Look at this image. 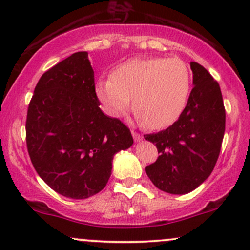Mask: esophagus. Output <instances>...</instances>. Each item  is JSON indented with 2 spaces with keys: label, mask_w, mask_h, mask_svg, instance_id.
<instances>
[{
  "label": "esophagus",
  "mask_w": 250,
  "mask_h": 250,
  "mask_svg": "<svg viewBox=\"0 0 250 250\" xmlns=\"http://www.w3.org/2000/svg\"><path fill=\"white\" fill-rule=\"evenodd\" d=\"M131 134H133V137H134V140L136 142H139V141H141V140L143 139V136L142 135H140L139 133H136V131H131Z\"/></svg>",
  "instance_id": "obj_1"
}]
</instances>
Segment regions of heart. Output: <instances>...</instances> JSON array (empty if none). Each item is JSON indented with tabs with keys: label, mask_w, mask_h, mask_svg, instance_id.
Wrapping results in <instances>:
<instances>
[{
	"label": "heart",
	"mask_w": 250,
	"mask_h": 250,
	"mask_svg": "<svg viewBox=\"0 0 250 250\" xmlns=\"http://www.w3.org/2000/svg\"><path fill=\"white\" fill-rule=\"evenodd\" d=\"M191 74L182 60L135 57L121 63L110 77L96 84V95L111 116L120 117L133 108L137 120L150 129L174 125L187 105Z\"/></svg>",
	"instance_id": "heart-1"
}]
</instances>
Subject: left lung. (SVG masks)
<instances>
[{
  "mask_svg": "<svg viewBox=\"0 0 250 250\" xmlns=\"http://www.w3.org/2000/svg\"><path fill=\"white\" fill-rule=\"evenodd\" d=\"M194 88L176 122L145 139L159 157L145 168L154 186L169 194H187L208 179L219 159L226 109L217 81L205 67L190 62Z\"/></svg>",
  "mask_w": 250,
  "mask_h": 250,
  "instance_id": "obj_1",
  "label": "left lung"
}]
</instances>
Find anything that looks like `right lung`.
<instances>
[{"label": "right lung", "mask_w": 250, "mask_h": 250, "mask_svg": "<svg viewBox=\"0 0 250 250\" xmlns=\"http://www.w3.org/2000/svg\"><path fill=\"white\" fill-rule=\"evenodd\" d=\"M25 141L36 173L56 193L81 200L105 187L114 155L134 140L125 123L100 109L87 51L74 53L39 80Z\"/></svg>", "instance_id": "obj_1"}]
</instances>
